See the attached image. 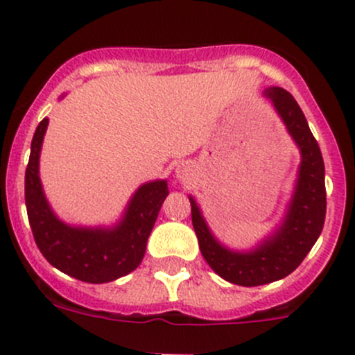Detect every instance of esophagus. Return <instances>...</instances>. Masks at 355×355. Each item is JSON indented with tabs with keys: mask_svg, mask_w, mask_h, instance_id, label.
<instances>
[{
	"mask_svg": "<svg viewBox=\"0 0 355 355\" xmlns=\"http://www.w3.org/2000/svg\"><path fill=\"white\" fill-rule=\"evenodd\" d=\"M190 166L189 165H180L177 168V177L180 178L182 182H189L190 180Z\"/></svg>",
	"mask_w": 355,
	"mask_h": 355,
	"instance_id": "esophagus-1",
	"label": "esophagus"
}]
</instances>
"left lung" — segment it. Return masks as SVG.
Returning <instances> with one entry per match:
<instances>
[{
    "mask_svg": "<svg viewBox=\"0 0 355 355\" xmlns=\"http://www.w3.org/2000/svg\"><path fill=\"white\" fill-rule=\"evenodd\" d=\"M263 96L274 105L301 153L293 197L281 225L253 248L231 250L212 234L196 199L189 196L192 225L209 267L225 281L245 287L268 284L296 270L318 240L327 212L325 165L303 110L284 88L270 87L263 89Z\"/></svg>",
    "mask_w": 355,
    "mask_h": 355,
    "instance_id": "left-lung-1",
    "label": "left lung"
}]
</instances>
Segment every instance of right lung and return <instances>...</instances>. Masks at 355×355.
I'll return each instance as SVG.
<instances>
[{
    "instance_id": "add662e5",
    "label": "right lung",
    "mask_w": 355,
    "mask_h": 355,
    "mask_svg": "<svg viewBox=\"0 0 355 355\" xmlns=\"http://www.w3.org/2000/svg\"><path fill=\"white\" fill-rule=\"evenodd\" d=\"M47 124L49 119H44L37 125L25 171V204L40 253L52 267L89 284L124 277L143 260L148 238L168 196L166 180L141 185L114 226L66 225L47 202L39 177L40 149Z\"/></svg>"
}]
</instances>
